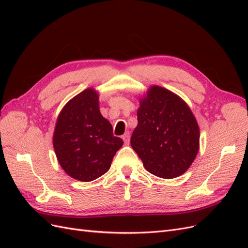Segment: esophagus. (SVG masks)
<instances>
[{"instance_id": "obj_1", "label": "esophagus", "mask_w": 248, "mask_h": 248, "mask_svg": "<svg viewBox=\"0 0 248 248\" xmlns=\"http://www.w3.org/2000/svg\"><path fill=\"white\" fill-rule=\"evenodd\" d=\"M122 139H123L124 142H125V145H128L129 144V140H130V133L129 132H126L124 136L122 137Z\"/></svg>"}]
</instances>
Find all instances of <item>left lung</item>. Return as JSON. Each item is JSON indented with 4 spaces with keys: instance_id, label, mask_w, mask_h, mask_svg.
Here are the masks:
<instances>
[{
    "instance_id": "left-lung-1",
    "label": "left lung",
    "mask_w": 248,
    "mask_h": 248,
    "mask_svg": "<svg viewBox=\"0 0 248 248\" xmlns=\"http://www.w3.org/2000/svg\"><path fill=\"white\" fill-rule=\"evenodd\" d=\"M140 103L131 147L151 174L181 176L199 152L200 128L192 111L182 98L159 86L150 88Z\"/></svg>"
}]
</instances>
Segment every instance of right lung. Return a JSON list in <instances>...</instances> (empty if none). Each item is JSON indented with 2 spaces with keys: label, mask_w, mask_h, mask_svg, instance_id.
Wrapping results in <instances>:
<instances>
[{
  "label": "right lung",
  "mask_w": 248,
  "mask_h": 248,
  "mask_svg": "<svg viewBox=\"0 0 248 248\" xmlns=\"http://www.w3.org/2000/svg\"><path fill=\"white\" fill-rule=\"evenodd\" d=\"M98 99L94 89L73 97L60 112L52 138L60 166L67 175L82 182L106 174L123 145L101 116Z\"/></svg>",
  "instance_id": "1"
}]
</instances>
